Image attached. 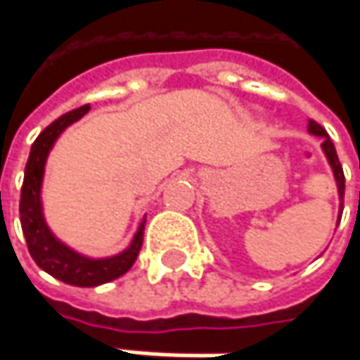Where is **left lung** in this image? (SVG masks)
Here are the masks:
<instances>
[{
    "label": "left lung",
    "mask_w": 360,
    "mask_h": 360,
    "mask_svg": "<svg viewBox=\"0 0 360 360\" xmlns=\"http://www.w3.org/2000/svg\"><path fill=\"white\" fill-rule=\"evenodd\" d=\"M307 129L311 135H316V137H321L323 143H321V147H323V153L327 157L328 165L333 169V175H335V181H337V191H339V209L342 211V197H345V175H342V167L341 163H339V157H337V151H335V145L330 141V137L327 135V131L323 129L316 121H311L309 119V125H307ZM341 211H339V221H341ZM337 221V223H339Z\"/></svg>",
    "instance_id": "1"
}]
</instances>
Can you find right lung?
<instances>
[{
  "instance_id": "obj_1",
  "label": "right lung",
  "mask_w": 360,
  "mask_h": 360,
  "mask_svg": "<svg viewBox=\"0 0 360 360\" xmlns=\"http://www.w3.org/2000/svg\"><path fill=\"white\" fill-rule=\"evenodd\" d=\"M89 109H91L89 105L73 109L56 119L51 125H47L39 133V137L33 141L30 159L25 165L21 201H19L21 229H23V237L27 241V249H30L33 261L51 277L63 281L68 285H73V287H97V285H103V283H109V281L125 275L141 251L143 231H145V215H143L133 239L121 253L95 259V257H87V255L71 249L63 241H59L45 221L41 187H44L45 163H47L49 151L53 149L59 135L68 129L71 123L79 121Z\"/></svg>"
}]
</instances>
